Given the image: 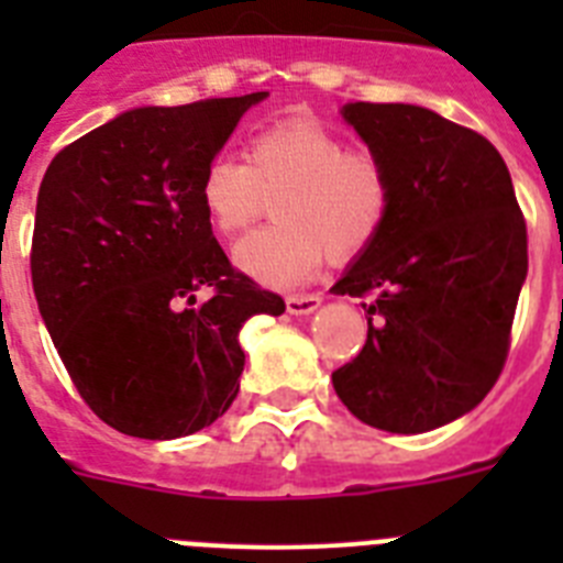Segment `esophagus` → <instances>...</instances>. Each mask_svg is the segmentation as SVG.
Returning a JSON list of instances; mask_svg holds the SVG:
<instances>
[{"mask_svg":"<svg viewBox=\"0 0 563 563\" xmlns=\"http://www.w3.org/2000/svg\"><path fill=\"white\" fill-rule=\"evenodd\" d=\"M321 307V296L316 292H307V296H287V312L290 316H310Z\"/></svg>","mask_w":563,"mask_h":563,"instance_id":"1","label":"esophagus"}]
</instances>
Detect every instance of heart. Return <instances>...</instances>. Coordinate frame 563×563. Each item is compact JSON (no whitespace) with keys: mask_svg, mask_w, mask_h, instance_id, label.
Here are the masks:
<instances>
[{"mask_svg":"<svg viewBox=\"0 0 563 563\" xmlns=\"http://www.w3.org/2000/svg\"><path fill=\"white\" fill-rule=\"evenodd\" d=\"M276 225L242 239L233 262L267 287H298L327 258L363 253L383 233L395 206V183L380 154L350 146L318 121H282L256 132L247 161L213 154L200 174V206L208 225L236 236L265 213Z\"/></svg>","mask_w":563,"mask_h":563,"instance_id":"b5f03b06","label":"heart"}]
</instances>
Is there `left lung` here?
Listing matches in <instances>:
<instances>
[{
  "label": "left lung",
  "instance_id": "left-lung-1",
  "mask_svg": "<svg viewBox=\"0 0 563 563\" xmlns=\"http://www.w3.org/2000/svg\"><path fill=\"white\" fill-rule=\"evenodd\" d=\"M343 118L389 166L395 206L332 287L375 296L366 343L332 386L372 429L422 434L474 409L505 369L527 222L501 154L474 129L411 103H350Z\"/></svg>",
  "mask_w": 563,
  "mask_h": 563
}]
</instances>
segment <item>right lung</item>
<instances>
[{"label":"right lung","mask_w":563,"mask_h":563,"mask_svg":"<svg viewBox=\"0 0 563 563\" xmlns=\"http://www.w3.org/2000/svg\"><path fill=\"white\" fill-rule=\"evenodd\" d=\"M265 96L132 109L44 172L30 247L38 312L78 395L121 434L211 426L239 391L242 324L285 312L228 262L200 206L202 168Z\"/></svg>","instance_id":"obj_1"}]
</instances>
